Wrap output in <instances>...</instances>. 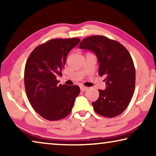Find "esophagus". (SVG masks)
Here are the masks:
<instances>
[{"mask_svg": "<svg viewBox=\"0 0 156 156\" xmlns=\"http://www.w3.org/2000/svg\"><path fill=\"white\" fill-rule=\"evenodd\" d=\"M87 90H88V88L87 87H85V86H81L80 87V90L82 91H85Z\"/></svg>", "mask_w": 156, "mask_h": 156, "instance_id": "esophagus-1", "label": "esophagus"}]
</instances>
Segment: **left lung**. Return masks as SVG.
<instances>
[{"label": "left lung", "mask_w": 156, "mask_h": 156, "mask_svg": "<svg viewBox=\"0 0 156 156\" xmlns=\"http://www.w3.org/2000/svg\"><path fill=\"white\" fill-rule=\"evenodd\" d=\"M79 48L94 52L105 78L106 89L98 90L99 97L92 105L103 117H115L124 111L134 94L135 69L129 52L122 44L102 35L83 39Z\"/></svg>", "instance_id": "left-lung-1"}]
</instances>
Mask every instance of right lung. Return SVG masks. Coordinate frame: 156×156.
<instances>
[{"label":"right lung","instance_id":"right-lung-1","mask_svg":"<svg viewBox=\"0 0 156 156\" xmlns=\"http://www.w3.org/2000/svg\"><path fill=\"white\" fill-rule=\"evenodd\" d=\"M78 38L53 39L40 44L30 54L24 71V84L29 102L41 117L49 121L66 117L80 90L78 85H58L69 52Z\"/></svg>","mask_w":156,"mask_h":156}]
</instances>
